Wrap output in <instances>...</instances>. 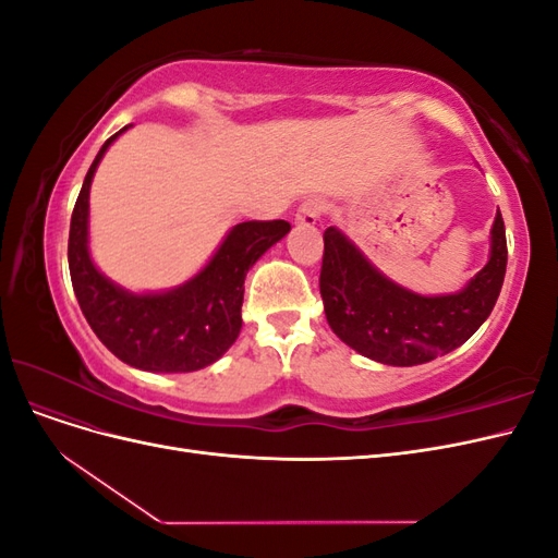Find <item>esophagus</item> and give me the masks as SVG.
Masks as SVG:
<instances>
[{
  "label": "esophagus",
  "mask_w": 558,
  "mask_h": 558,
  "mask_svg": "<svg viewBox=\"0 0 558 558\" xmlns=\"http://www.w3.org/2000/svg\"><path fill=\"white\" fill-rule=\"evenodd\" d=\"M320 211H324V207H320L318 199L302 202L298 214H295V226H300V228H314L318 223Z\"/></svg>",
  "instance_id": "esophagus-1"
}]
</instances>
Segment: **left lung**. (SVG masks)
<instances>
[{
  "label": "left lung",
  "mask_w": 558,
  "mask_h": 558,
  "mask_svg": "<svg viewBox=\"0 0 558 558\" xmlns=\"http://www.w3.org/2000/svg\"><path fill=\"white\" fill-rule=\"evenodd\" d=\"M320 298L328 326L361 356L384 365L428 363L468 342L492 314L508 267L500 211L488 260L461 291L421 295L388 279L340 228L324 232Z\"/></svg>",
  "instance_id": "left-lung-1"
}]
</instances>
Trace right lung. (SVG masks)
Listing matches in <instances>:
<instances>
[{"mask_svg": "<svg viewBox=\"0 0 558 558\" xmlns=\"http://www.w3.org/2000/svg\"><path fill=\"white\" fill-rule=\"evenodd\" d=\"M118 130L95 156L70 226V275L83 316L113 356L146 373H195L216 363L242 330L244 279L263 253L291 232L286 221H246L228 230L195 277L167 291L134 293L99 272L90 256V183Z\"/></svg>", "mask_w": 558, "mask_h": 558, "instance_id": "1", "label": "right lung"}]
</instances>
